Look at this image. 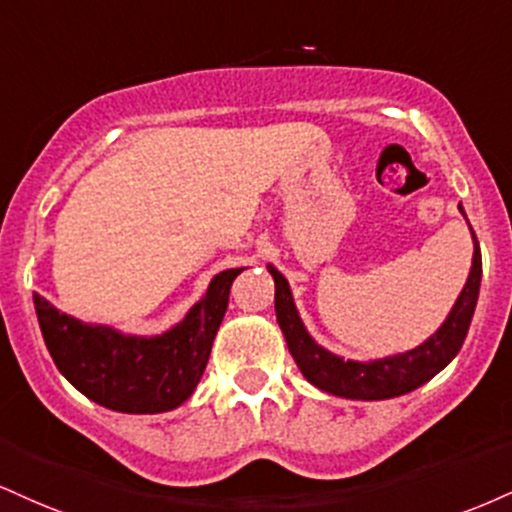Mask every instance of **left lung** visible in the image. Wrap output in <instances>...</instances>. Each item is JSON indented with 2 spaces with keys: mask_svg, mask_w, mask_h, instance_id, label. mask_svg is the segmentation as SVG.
Wrapping results in <instances>:
<instances>
[{
  "mask_svg": "<svg viewBox=\"0 0 512 512\" xmlns=\"http://www.w3.org/2000/svg\"><path fill=\"white\" fill-rule=\"evenodd\" d=\"M460 207V205H458ZM465 217V209L460 207ZM472 231V229H470ZM474 255L470 276H467L463 291L448 312L446 322L434 331L427 341L408 353L381 357L372 362L343 360L307 334L298 307L293 303L291 286L279 269L269 264V274L274 276V307L276 322H279L288 350H291L295 365L300 367L303 377L317 386L319 391L331 396L353 398V400H386L405 396V393L420 389L429 379L436 377L448 362L463 348V341L470 329L474 307L479 298V283H482V252H479L477 236L472 231Z\"/></svg>",
  "mask_w": 512,
  "mask_h": 512,
  "instance_id": "8db88e82",
  "label": "left lung"
}]
</instances>
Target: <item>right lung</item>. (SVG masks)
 <instances>
[{
  "label": "right lung",
  "mask_w": 512,
  "mask_h": 512,
  "mask_svg": "<svg viewBox=\"0 0 512 512\" xmlns=\"http://www.w3.org/2000/svg\"><path fill=\"white\" fill-rule=\"evenodd\" d=\"M240 272L243 267L219 272L188 315L157 336L85 324L38 293L33 303L54 365L83 396L116 412L155 415L193 396L229 307L231 283Z\"/></svg>",
  "instance_id": "right-lung-1"
}]
</instances>
